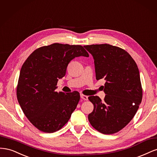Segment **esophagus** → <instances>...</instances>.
Masks as SVG:
<instances>
[{"mask_svg":"<svg viewBox=\"0 0 157 157\" xmlns=\"http://www.w3.org/2000/svg\"><path fill=\"white\" fill-rule=\"evenodd\" d=\"M80 98H81L84 100H88V96H85L84 94H80Z\"/></svg>","mask_w":157,"mask_h":157,"instance_id":"obj_1","label":"esophagus"}]
</instances>
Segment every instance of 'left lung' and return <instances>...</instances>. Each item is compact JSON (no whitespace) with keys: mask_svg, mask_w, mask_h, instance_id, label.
Returning <instances> with one entry per match:
<instances>
[{"mask_svg":"<svg viewBox=\"0 0 157 157\" xmlns=\"http://www.w3.org/2000/svg\"><path fill=\"white\" fill-rule=\"evenodd\" d=\"M94 59L96 79L106 80L103 101L90 96L94 105L88 120L93 128L103 134L119 132L129 123L142 100L138 67L128 52L108 44L84 46Z\"/></svg>","mask_w":157,"mask_h":157,"instance_id":"1","label":"left lung"}]
</instances>
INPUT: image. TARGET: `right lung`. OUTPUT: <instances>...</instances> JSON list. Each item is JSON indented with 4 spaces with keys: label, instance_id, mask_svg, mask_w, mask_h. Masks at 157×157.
Segmentation results:
<instances>
[{
    "label": "right lung",
    "instance_id": "obj_1",
    "mask_svg": "<svg viewBox=\"0 0 157 157\" xmlns=\"http://www.w3.org/2000/svg\"><path fill=\"white\" fill-rule=\"evenodd\" d=\"M78 56H89L83 46L54 43L36 49L23 63L17 85V101L28 120L40 131L60 130L77 107L79 92H57L56 89L70 61Z\"/></svg>",
    "mask_w": 157,
    "mask_h": 157
}]
</instances>
